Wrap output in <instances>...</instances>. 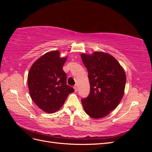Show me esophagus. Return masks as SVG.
<instances>
[{
    "mask_svg": "<svg viewBox=\"0 0 152 152\" xmlns=\"http://www.w3.org/2000/svg\"><path fill=\"white\" fill-rule=\"evenodd\" d=\"M73 88H74V89H75V92H77V90H78V87H77V85H75V86H74V87H73Z\"/></svg>",
    "mask_w": 152,
    "mask_h": 152,
    "instance_id": "1",
    "label": "esophagus"
}]
</instances>
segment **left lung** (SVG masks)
<instances>
[{
    "label": "left lung",
    "instance_id": "8db88e82",
    "mask_svg": "<svg viewBox=\"0 0 152 152\" xmlns=\"http://www.w3.org/2000/svg\"><path fill=\"white\" fill-rule=\"evenodd\" d=\"M88 72L90 93L81 102L86 113L93 118L106 117L116 108L124 96L126 76L117 59L103 52L82 54Z\"/></svg>",
    "mask_w": 152,
    "mask_h": 152
}]
</instances>
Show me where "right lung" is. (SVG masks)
<instances>
[{
	"instance_id": "1",
	"label": "right lung",
	"mask_w": 152,
	"mask_h": 152,
	"mask_svg": "<svg viewBox=\"0 0 152 152\" xmlns=\"http://www.w3.org/2000/svg\"><path fill=\"white\" fill-rule=\"evenodd\" d=\"M66 60V58L59 57L58 50H54L39 58L30 69L28 86L31 98L46 113L58 111L68 94L74 92L66 84V74L63 70Z\"/></svg>"
}]
</instances>
